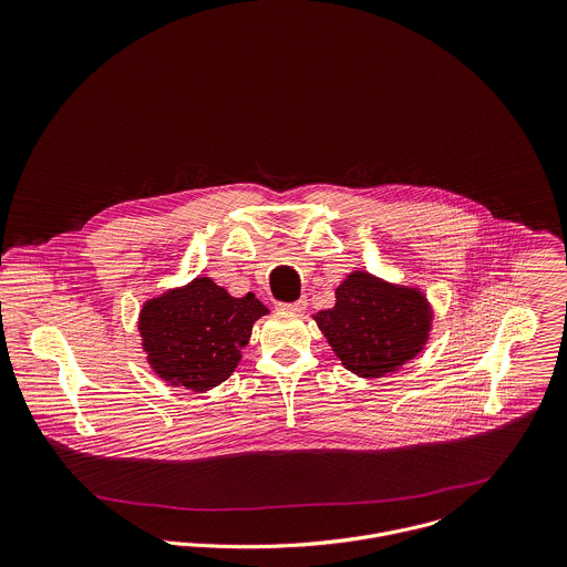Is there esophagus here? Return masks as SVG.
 <instances>
[{
	"label": "esophagus",
	"instance_id": "obj_1",
	"mask_svg": "<svg viewBox=\"0 0 567 567\" xmlns=\"http://www.w3.org/2000/svg\"><path fill=\"white\" fill-rule=\"evenodd\" d=\"M307 298L302 296V298H298L296 302H282V305H278V309L280 311H289V313H302L305 309H307Z\"/></svg>",
	"mask_w": 567,
	"mask_h": 567
}]
</instances>
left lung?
<instances>
[{
    "label": "left lung",
    "mask_w": 567,
    "mask_h": 567,
    "mask_svg": "<svg viewBox=\"0 0 567 567\" xmlns=\"http://www.w3.org/2000/svg\"><path fill=\"white\" fill-rule=\"evenodd\" d=\"M433 305L420 287L354 269L334 289V307L313 315L341 365L359 378L395 374L429 343Z\"/></svg>",
    "instance_id": "left-lung-1"
}]
</instances>
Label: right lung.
Segmentation results:
<instances>
[{"label": "right lung", "instance_id": "add662e5", "mask_svg": "<svg viewBox=\"0 0 567 567\" xmlns=\"http://www.w3.org/2000/svg\"><path fill=\"white\" fill-rule=\"evenodd\" d=\"M267 313L254 293L235 298L208 276H197L145 300L136 328L156 377L204 393L233 377L254 321Z\"/></svg>", "mask_w": 567, "mask_h": 567}]
</instances>
